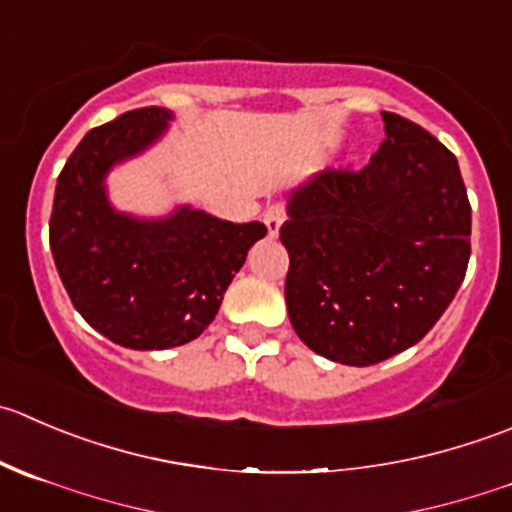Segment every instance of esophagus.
I'll return each instance as SVG.
<instances>
[{"label":"esophagus","mask_w":512,"mask_h":512,"mask_svg":"<svg viewBox=\"0 0 512 512\" xmlns=\"http://www.w3.org/2000/svg\"><path fill=\"white\" fill-rule=\"evenodd\" d=\"M282 222H285V210H282L280 205L267 207V212H265V225H267V232H270V237L280 235Z\"/></svg>","instance_id":"obj_1"}]
</instances>
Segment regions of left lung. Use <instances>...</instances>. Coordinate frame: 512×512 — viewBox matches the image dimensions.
Returning a JSON list of instances; mask_svg holds the SVG:
<instances>
[{
    "label": "left lung",
    "instance_id": "left-lung-1",
    "mask_svg": "<svg viewBox=\"0 0 512 512\" xmlns=\"http://www.w3.org/2000/svg\"><path fill=\"white\" fill-rule=\"evenodd\" d=\"M360 172H317L287 195V315L310 350L367 367L428 335L470 260L458 160L420 124L382 112Z\"/></svg>",
    "mask_w": 512,
    "mask_h": 512
}]
</instances>
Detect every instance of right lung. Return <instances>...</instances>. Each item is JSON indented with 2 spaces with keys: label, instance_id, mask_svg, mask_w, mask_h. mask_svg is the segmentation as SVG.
Instances as JSON below:
<instances>
[{
  "label": "right lung",
  "instance_id": "add662e5",
  "mask_svg": "<svg viewBox=\"0 0 512 512\" xmlns=\"http://www.w3.org/2000/svg\"><path fill=\"white\" fill-rule=\"evenodd\" d=\"M172 119L170 109L145 107L89 130L54 190L49 247L64 290L94 330L130 350L200 337L267 235L262 222L235 225L192 205L140 217L109 202V172L155 147Z\"/></svg>",
  "mask_w": 512,
  "mask_h": 512
}]
</instances>
